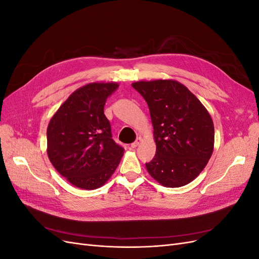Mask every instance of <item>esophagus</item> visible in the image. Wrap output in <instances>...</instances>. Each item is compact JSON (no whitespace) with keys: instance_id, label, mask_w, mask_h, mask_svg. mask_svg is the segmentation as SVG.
Listing matches in <instances>:
<instances>
[{"instance_id":"1","label":"esophagus","mask_w":259,"mask_h":259,"mask_svg":"<svg viewBox=\"0 0 259 259\" xmlns=\"http://www.w3.org/2000/svg\"><path fill=\"white\" fill-rule=\"evenodd\" d=\"M140 143H142V138H140V137H138L136 140H135V142L134 143H133L131 146H132V148H136Z\"/></svg>"}]
</instances>
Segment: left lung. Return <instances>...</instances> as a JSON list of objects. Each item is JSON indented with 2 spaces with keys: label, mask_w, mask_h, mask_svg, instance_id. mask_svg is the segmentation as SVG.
I'll list each match as a JSON object with an SVG mask.
<instances>
[{
  "label": "left lung",
  "mask_w": 259,
  "mask_h": 259,
  "mask_svg": "<svg viewBox=\"0 0 259 259\" xmlns=\"http://www.w3.org/2000/svg\"><path fill=\"white\" fill-rule=\"evenodd\" d=\"M147 101L156 145L148 173L168 188L191 183L206 166L214 149V124L205 107L174 80L132 84Z\"/></svg>",
  "instance_id": "8db88e82"
}]
</instances>
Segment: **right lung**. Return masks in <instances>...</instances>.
<instances>
[{
  "mask_svg": "<svg viewBox=\"0 0 259 259\" xmlns=\"http://www.w3.org/2000/svg\"><path fill=\"white\" fill-rule=\"evenodd\" d=\"M117 83H90L73 92L50 121L48 155L70 184L85 190L105 185L114 173L124 148L112 139L104 113Z\"/></svg>",
  "mask_w": 259,
  "mask_h": 259,
  "instance_id": "1",
  "label": "right lung"
}]
</instances>
